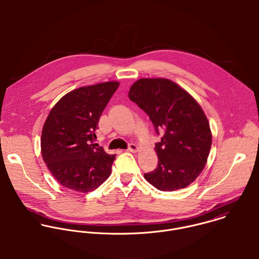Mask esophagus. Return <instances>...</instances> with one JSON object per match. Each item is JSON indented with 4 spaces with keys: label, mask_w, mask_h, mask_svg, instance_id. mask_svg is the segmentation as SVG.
<instances>
[{
    "label": "esophagus",
    "mask_w": 259,
    "mask_h": 259,
    "mask_svg": "<svg viewBox=\"0 0 259 259\" xmlns=\"http://www.w3.org/2000/svg\"><path fill=\"white\" fill-rule=\"evenodd\" d=\"M127 150H128V151H132V152H137V151L139 150V148H138V146H137V145H135V144H131V145H128V148H127Z\"/></svg>",
    "instance_id": "1"
}]
</instances>
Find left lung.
Instances as JSON below:
<instances>
[{
	"mask_svg": "<svg viewBox=\"0 0 259 259\" xmlns=\"http://www.w3.org/2000/svg\"><path fill=\"white\" fill-rule=\"evenodd\" d=\"M128 98L146 111L155 128L163 134L155 144L157 167L145 174L150 185L162 191L185 188L203 170L210 148L211 132L198 103L167 78H140Z\"/></svg>",
	"mask_w": 259,
	"mask_h": 259,
	"instance_id": "8db88e82",
	"label": "left lung"
}]
</instances>
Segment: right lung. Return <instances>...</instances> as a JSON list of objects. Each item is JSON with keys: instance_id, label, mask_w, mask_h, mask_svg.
<instances>
[{"instance_id": "right-lung-1", "label": "right lung", "mask_w": 259, "mask_h": 259, "mask_svg": "<svg viewBox=\"0 0 259 259\" xmlns=\"http://www.w3.org/2000/svg\"><path fill=\"white\" fill-rule=\"evenodd\" d=\"M118 85V81H106L78 88L50 111L41 131V155L63 186L85 193L110 177L115 155L93 143L102 112Z\"/></svg>"}]
</instances>
